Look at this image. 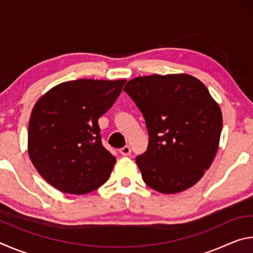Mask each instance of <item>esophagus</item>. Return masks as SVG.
Instances as JSON below:
<instances>
[{
    "instance_id": "obj_1",
    "label": "esophagus",
    "mask_w": 253,
    "mask_h": 253,
    "mask_svg": "<svg viewBox=\"0 0 253 253\" xmlns=\"http://www.w3.org/2000/svg\"><path fill=\"white\" fill-rule=\"evenodd\" d=\"M119 153H121L123 156H128V155H130L131 149H130L129 146H124V147L119 149Z\"/></svg>"
}]
</instances>
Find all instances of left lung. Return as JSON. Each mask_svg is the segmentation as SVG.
Returning <instances> with one entry per match:
<instances>
[{
  "label": "left lung",
  "mask_w": 253,
  "mask_h": 253,
  "mask_svg": "<svg viewBox=\"0 0 253 253\" xmlns=\"http://www.w3.org/2000/svg\"><path fill=\"white\" fill-rule=\"evenodd\" d=\"M142 111L149 142L136 157L144 182L160 193L185 191L210 169L219 148L222 113L195 77H137L124 88Z\"/></svg>",
  "instance_id": "obj_1"
}]
</instances>
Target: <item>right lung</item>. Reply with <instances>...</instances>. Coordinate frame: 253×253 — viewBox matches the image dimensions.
<instances>
[{
	"mask_svg": "<svg viewBox=\"0 0 253 253\" xmlns=\"http://www.w3.org/2000/svg\"><path fill=\"white\" fill-rule=\"evenodd\" d=\"M125 83L67 81L37 101L29 123L28 152L50 185L80 195L108 179L116 157L102 146L98 119L114 105Z\"/></svg>",
	"mask_w": 253,
	"mask_h": 253,
	"instance_id": "right-lung-1",
	"label": "right lung"
}]
</instances>
